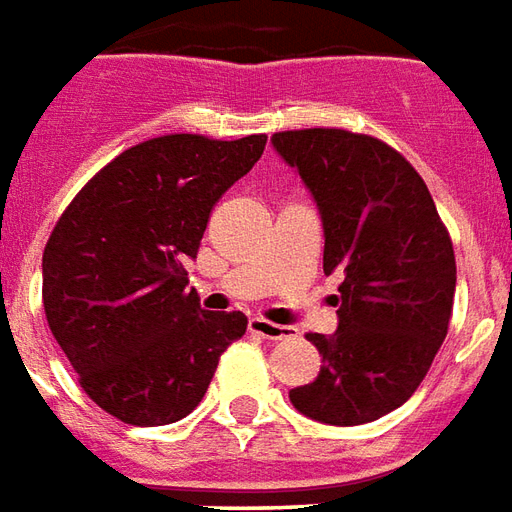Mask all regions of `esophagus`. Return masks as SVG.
<instances>
[{"mask_svg": "<svg viewBox=\"0 0 512 512\" xmlns=\"http://www.w3.org/2000/svg\"><path fill=\"white\" fill-rule=\"evenodd\" d=\"M249 333H255L260 339H285V336H293V328L268 323L263 317H252V320H249Z\"/></svg>", "mask_w": 512, "mask_h": 512, "instance_id": "1", "label": "esophagus"}]
</instances>
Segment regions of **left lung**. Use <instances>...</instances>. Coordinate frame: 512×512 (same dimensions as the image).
<instances>
[{"instance_id": "obj_1", "label": "left lung", "mask_w": 512, "mask_h": 512, "mask_svg": "<svg viewBox=\"0 0 512 512\" xmlns=\"http://www.w3.org/2000/svg\"><path fill=\"white\" fill-rule=\"evenodd\" d=\"M274 149L298 170L323 217V271L344 276L333 336L306 333L320 374L293 388L306 418L361 426L418 391L445 342L456 255L426 181L388 143L312 127L276 132Z\"/></svg>"}]
</instances>
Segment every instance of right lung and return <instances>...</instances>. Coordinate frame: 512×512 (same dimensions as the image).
<instances>
[{"mask_svg": "<svg viewBox=\"0 0 512 512\" xmlns=\"http://www.w3.org/2000/svg\"><path fill=\"white\" fill-rule=\"evenodd\" d=\"M266 135H160L121 151L64 208L43 252L48 328L86 396L130 426L187 418L241 312H203L187 293L211 208L246 176Z\"/></svg>", "mask_w": 512, "mask_h": 512, "instance_id": "add662e5", "label": "right lung"}]
</instances>
